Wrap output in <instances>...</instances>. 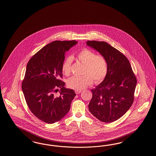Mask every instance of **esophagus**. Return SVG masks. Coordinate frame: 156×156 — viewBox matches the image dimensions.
I'll return each mask as SVG.
<instances>
[{
	"instance_id": "obj_1",
	"label": "esophagus",
	"mask_w": 156,
	"mask_h": 156,
	"mask_svg": "<svg viewBox=\"0 0 156 156\" xmlns=\"http://www.w3.org/2000/svg\"><path fill=\"white\" fill-rule=\"evenodd\" d=\"M75 92L76 94H79L80 93H81V90H75Z\"/></svg>"
}]
</instances>
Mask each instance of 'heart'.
<instances>
[{"instance_id":"1","label":"heart","mask_w":156,"mask_h":156,"mask_svg":"<svg viewBox=\"0 0 156 156\" xmlns=\"http://www.w3.org/2000/svg\"><path fill=\"white\" fill-rule=\"evenodd\" d=\"M77 59L85 65L83 76H73L67 80V86L71 89L81 90L93 83H101L108 72V63L105 57L88 48H83L77 55ZM72 58L67 57L62 65V73L68 76L71 73Z\"/></svg>"}]
</instances>
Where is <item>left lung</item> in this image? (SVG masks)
Wrapping results in <instances>:
<instances>
[{
    "label": "left lung",
    "mask_w": 156,
    "mask_h": 156,
    "mask_svg": "<svg viewBox=\"0 0 156 156\" xmlns=\"http://www.w3.org/2000/svg\"><path fill=\"white\" fill-rule=\"evenodd\" d=\"M86 44L105 57L108 63L105 79L91 90L90 113L98 119L111 123L124 115L132 105L136 78L124 55L104 41H88Z\"/></svg>",
    "instance_id": "obj_1"
}]
</instances>
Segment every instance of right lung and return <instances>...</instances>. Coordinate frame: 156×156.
Wrapping results in <instances>:
<instances>
[{"label": "right lung", "mask_w": 156, "mask_h": 156, "mask_svg": "<svg viewBox=\"0 0 156 156\" xmlns=\"http://www.w3.org/2000/svg\"><path fill=\"white\" fill-rule=\"evenodd\" d=\"M76 41H55L43 47L29 60L22 89L27 104L37 118L53 124L63 118L70 110L76 94L66 89L62 65L65 53ZM60 88V95L55 94Z\"/></svg>", "instance_id": "1"}]
</instances>
